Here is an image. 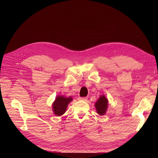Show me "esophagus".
I'll use <instances>...</instances> for the list:
<instances>
[{
	"label": "esophagus",
	"instance_id": "esophagus-1",
	"mask_svg": "<svg viewBox=\"0 0 158 158\" xmlns=\"http://www.w3.org/2000/svg\"><path fill=\"white\" fill-rule=\"evenodd\" d=\"M78 100H81V101H87V98L84 97V98H79Z\"/></svg>",
	"mask_w": 158,
	"mask_h": 158
}]
</instances>
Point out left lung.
Instances as JSON below:
<instances>
[{
  "mask_svg": "<svg viewBox=\"0 0 158 158\" xmlns=\"http://www.w3.org/2000/svg\"><path fill=\"white\" fill-rule=\"evenodd\" d=\"M95 107L98 114L99 115H104L108 107V100L104 95H102L99 97L97 102L95 103Z\"/></svg>",
  "mask_w": 158,
  "mask_h": 158,
  "instance_id": "1",
  "label": "left lung"
}]
</instances>
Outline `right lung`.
Here are the masks:
<instances>
[{"mask_svg":"<svg viewBox=\"0 0 158 158\" xmlns=\"http://www.w3.org/2000/svg\"><path fill=\"white\" fill-rule=\"evenodd\" d=\"M73 98H65L62 96H58L52 104V110L54 114L57 116H60L64 114L67 109L69 103L72 101Z\"/></svg>","mask_w":158,"mask_h":158,"instance_id":"add662e5","label":"right lung"}]
</instances>
